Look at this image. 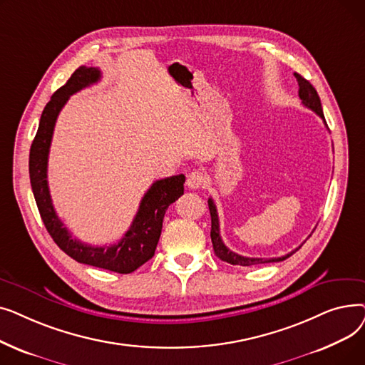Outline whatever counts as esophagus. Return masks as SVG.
I'll return each instance as SVG.
<instances>
[{"mask_svg":"<svg viewBox=\"0 0 365 365\" xmlns=\"http://www.w3.org/2000/svg\"><path fill=\"white\" fill-rule=\"evenodd\" d=\"M205 183V178L201 171H190L186 179V185L189 189H200Z\"/></svg>","mask_w":365,"mask_h":365,"instance_id":"1","label":"esophagus"}]
</instances>
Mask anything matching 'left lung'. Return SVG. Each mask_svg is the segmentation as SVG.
<instances>
[{
	"label": "left lung",
	"mask_w": 365,
	"mask_h": 365,
	"mask_svg": "<svg viewBox=\"0 0 365 365\" xmlns=\"http://www.w3.org/2000/svg\"><path fill=\"white\" fill-rule=\"evenodd\" d=\"M294 76L296 80L299 83V98L302 99V103L309 108L311 110H314L317 115H319V117L322 118L324 124L327 125V123H325V118H324V113H322V106H321V101H319V96L317 93V90L314 88V86L308 81L304 80L302 75L296 73L294 72ZM329 128V125H327ZM208 208H210V216H212V232H210V237H212V242H213V248H215V253L216 256L223 260V262H227L231 264H238V266H255V264H262V263H274V262H282L285 260L287 257H290L296 250H299V248H296L294 252L285 255V256H281V257H271V259H263V257H244L241 255H237L234 252L229 250V248L223 244L222 241V237H220V227H219V216H217V210H216V205L213 202L212 198H208Z\"/></svg>",
	"instance_id": "8db88e82"
}]
</instances>
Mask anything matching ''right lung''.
Listing matches in <instances>:
<instances>
[{"label":"right lung","mask_w":365,"mask_h":365,"mask_svg":"<svg viewBox=\"0 0 365 365\" xmlns=\"http://www.w3.org/2000/svg\"><path fill=\"white\" fill-rule=\"evenodd\" d=\"M99 80V68L80 66L71 75L65 86L54 91L41 113L40 125H38L35 139L31 145L29 178L41 219L53 241L59 245L62 252L84 264L118 274H130L152 259L153 253H155L165 210L183 195L185 176L179 175L153 182L142 198L130 229L117 244L93 247L71 235L63 222L57 217L51 202L47 182L48 152L56 120L68 102L69 96L98 83Z\"/></svg>","instance_id":"right-lung-1"}]
</instances>
